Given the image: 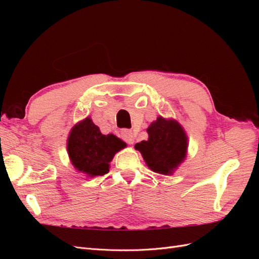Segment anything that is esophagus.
Returning <instances> with one entry per match:
<instances>
[{"mask_svg":"<svg viewBox=\"0 0 259 259\" xmlns=\"http://www.w3.org/2000/svg\"><path fill=\"white\" fill-rule=\"evenodd\" d=\"M121 136L128 145H133L135 142V134L130 130H123L121 132Z\"/></svg>","mask_w":259,"mask_h":259,"instance_id":"obj_1","label":"esophagus"}]
</instances>
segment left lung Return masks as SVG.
<instances>
[{
  "instance_id": "1",
  "label": "left lung",
  "mask_w": 259,
  "mask_h": 259,
  "mask_svg": "<svg viewBox=\"0 0 259 259\" xmlns=\"http://www.w3.org/2000/svg\"><path fill=\"white\" fill-rule=\"evenodd\" d=\"M149 139L135 145L149 168L159 174H171L186 158L187 136L179 123L159 116L147 130Z\"/></svg>"
}]
</instances>
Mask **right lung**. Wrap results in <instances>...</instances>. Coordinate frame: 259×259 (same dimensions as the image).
<instances>
[{
  "label": "right lung",
  "instance_id": "add662e5",
  "mask_svg": "<svg viewBox=\"0 0 259 259\" xmlns=\"http://www.w3.org/2000/svg\"><path fill=\"white\" fill-rule=\"evenodd\" d=\"M125 144L114 135H103L90 117L71 130L68 153L73 166L89 176H103L109 171L114 154Z\"/></svg>",
  "mask_w": 259,
  "mask_h": 259
}]
</instances>
